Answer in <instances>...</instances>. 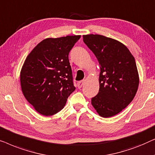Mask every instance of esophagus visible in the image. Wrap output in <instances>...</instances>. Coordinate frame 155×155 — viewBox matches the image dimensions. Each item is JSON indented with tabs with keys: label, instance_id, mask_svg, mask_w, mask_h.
I'll return each mask as SVG.
<instances>
[{
	"label": "esophagus",
	"instance_id": "obj_1",
	"mask_svg": "<svg viewBox=\"0 0 155 155\" xmlns=\"http://www.w3.org/2000/svg\"><path fill=\"white\" fill-rule=\"evenodd\" d=\"M84 82H85V81H84V80H82V81L78 82V84H77L78 88H81L83 86V84H84Z\"/></svg>",
	"mask_w": 155,
	"mask_h": 155
}]
</instances>
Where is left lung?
Here are the masks:
<instances>
[{
  "label": "left lung",
  "instance_id": "obj_1",
  "mask_svg": "<svg viewBox=\"0 0 155 155\" xmlns=\"http://www.w3.org/2000/svg\"><path fill=\"white\" fill-rule=\"evenodd\" d=\"M82 37L100 65L99 90L92 98V105L101 117H111L133 101L137 91L139 75L135 58L117 40L99 35Z\"/></svg>",
  "mask_w": 155,
  "mask_h": 155
}]
</instances>
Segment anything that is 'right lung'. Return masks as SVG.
<instances>
[{"instance_id":"right-lung-1","label":"right lung","mask_w":155,"mask_h":155,"mask_svg":"<svg viewBox=\"0 0 155 155\" xmlns=\"http://www.w3.org/2000/svg\"><path fill=\"white\" fill-rule=\"evenodd\" d=\"M80 35L47 38L25 59L20 71L22 93L38 113L50 116L65 107L75 90L68 54Z\"/></svg>"}]
</instances>
